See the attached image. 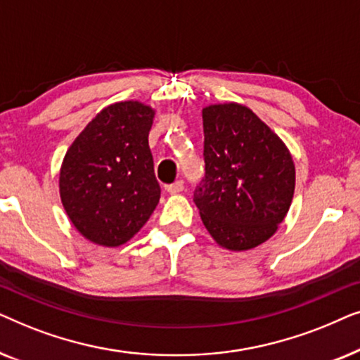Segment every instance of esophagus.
Here are the masks:
<instances>
[{
  "instance_id": "obj_1",
  "label": "esophagus",
  "mask_w": 360,
  "mask_h": 360,
  "mask_svg": "<svg viewBox=\"0 0 360 360\" xmlns=\"http://www.w3.org/2000/svg\"><path fill=\"white\" fill-rule=\"evenodd\" d=\"M184 181L181 180H179V181H175V184H172V185H169L167 186V191H169L170 195H176V193H181V191H184Z\"/></svg>"
}]
</instances>
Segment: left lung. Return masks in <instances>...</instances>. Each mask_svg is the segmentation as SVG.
Segmentation results:
<instances>
[{
	"mask_svg": "<svg viewBox=\"0 0 360 360\" xmlns=\"http://www.w3.org/2000/svg\"><path fill=\"white\" fill-rule=\"evenodd\" d=\"M205 179L195 205L211 238L240 252L277 233L295 191V164L285 142L239 103L203 108Z\"/></svg>",
	"mask_w": 360,
	"mask_h": 360,
	"instance_id": "8db88e82",
	"label": "left lung"
}]
</instances>
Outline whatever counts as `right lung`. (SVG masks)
Masks as SVG:
<instances>
[{
	"mask_svg": "<svg viewBox=\"0 0 360 360\" xmlns=\"http://www.w3.org/2000/svg\"><path fill=\"white\" fill-rule=\"evenodd\" d=\"M155 110L117 101L68 147L58 175L63 210L83 238L117 248L139 233L160 200L149 149Z\"/></svg>",
	"mask_w": 360,
	"mask_h": 360,
	"instance_id": "right-lung-1",
	"label": "right lung"
}]
</instances>
